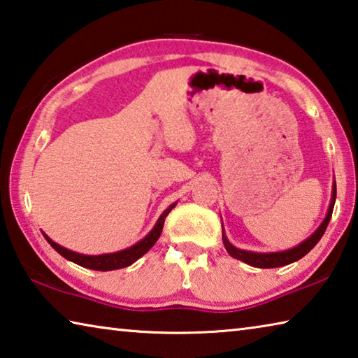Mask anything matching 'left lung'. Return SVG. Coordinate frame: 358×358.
Listing matches in <instances>:
<instances>
[{
  "label": "left lung",
  "instance_id": "8db88e82",
  "mask_svg": "<svg viewBox=\"0 0 358 358\" xmlns=\"http://www.w3.org/2000/svg\"><path fill=\"white\" fill-rule=\"evenodd\" d=\"M335 201H336V183L333 181L331 201H330L329 211H327L324 221L320 222V226L314 230L310 237H308L306 240H303L300 245L290 248V250L278 251V252H256V251L240 250V248L234 246L227 240L226 234H224V229H222V243H224V246H226V251L234 259H238V260H241V262H245L251 266H257V268H276V266H284V265L296 262V260L301 259L303 256H306V254L317 245V241L322 238L325 229L330 222L333 207H335Z\"/></svg>",
  "mask_w": 358,
  "mask_h": 358
}]
</instances>
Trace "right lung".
Segmentation results:
<instances>
[{
    "mask_svg": "<svg viewBox=\"0 0 358 358\" xmlns=\"http://www.w3.org/2000/svg\"><path fill=\"white\" fill-rule=\"evenodd\" d=\"M178 202H175L172 205H169V207L162 211V215L159 216V220L156 221L155 227L150 230V232L145 235V237L137 241L136 245H132L129 248H126V250H121L117 252H108V254H99V256H88V254H80V252H76V251H71L68 248H64L62 245H58L53 241L50 237H47L44 234L45 240L50 243V246L55 250L58 254H62L64 259L71 260V262H74L80 266H85V268H90V270H98V271H110V270H118V268H124V266H129L131 264H134L136 260L141 259L145 252H148L153 245L159 238V235L162 232V227H164V221L167 215L171 213L172 208L177 205Z\"/></svg>",
    "mask_w": 358,
    "mask_h": 358,
    "instance_id": "add662e5",
    "label": "right lung"
}]
</instances>
